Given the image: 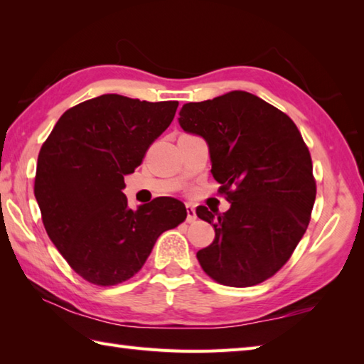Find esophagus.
<instances>
[{"instance_id":"34e87169","label":"esophagus","mask_w":364,"mask_h":364,"mask_svg":"<svg viewBox=\"0 0 364 364\" xmlns=\"http://www.w3.org/2000/svg\"><path fill=\"white\" fill-rule=\"evenodd\" d=\"M186 211H188V218H186V220H188L189 223L196 222V219H197V214H196V208H194V205H192V203H186Z\"/></svg>"}]
</instances>
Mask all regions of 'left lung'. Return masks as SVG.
Wrapping results in <instances>:
<instances>
[{"instance_id":"left-lung-1","label":"left lung","mask_w":364,"mask_h":364,"mask_svg":"<svg viewBox=\"0 0 364 364\" xmlns=\"http://www.w3.org/2000/svg\"><path fill=\"white\" fill-rule=\"evenodd\" d=\"M178 122L208 142L219 194L231 203L223 214L197 208L215 231L197 252L200 266L225 286L262 283L288 262L311 219L316 180L304 137L284 112L244 90L184 105Z\"/></svg>"}]
</instances>
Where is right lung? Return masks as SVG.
Returning <instances> with one entry per match:
<instances>
[{"instance_id": "1", "label": "right lung", "mask_w": 364, "mask_h": 364, "mask_svg": "<svg viewBox=\"0 0 364 364\" xmlns=\"http://www.w3.org/2000/svg\"><path fill=\"white\" fill-rule=\"evenodd\" d=\"M178 102H141L117 94L67 109L37 158L34 196L42 222L76 274L97 286L129 280L156 239L186 219L176 198L129 210L123 176L172 123Z\"/></svg>"}]
</instances>
